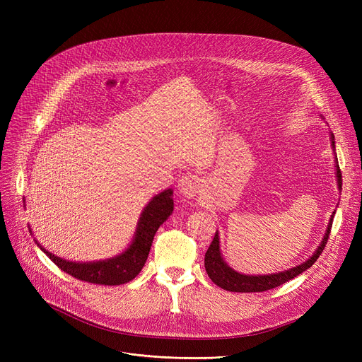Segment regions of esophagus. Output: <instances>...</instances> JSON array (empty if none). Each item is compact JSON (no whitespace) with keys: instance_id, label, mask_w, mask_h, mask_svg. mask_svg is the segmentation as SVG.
I'll use <instances>...</instances> for the list:
<instances>
[{"instance_id":"esophagus-1","label":"esophagus","mask_w":362,"mask_h":362,"mask_svg":"<svg viewBox=\"0 0 362 362\" xmlns=\"http://www.w3.org/2000/svg\"><path fill=\"white\" fill-rule=\"evenodd\" d=\"M177 191L185 198H194L199 192V179L194 175H185L177 183Z\"/></svg>"}]
</instances>
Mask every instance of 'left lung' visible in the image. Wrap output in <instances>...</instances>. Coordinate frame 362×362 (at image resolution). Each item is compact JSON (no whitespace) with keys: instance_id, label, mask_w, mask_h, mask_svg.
I'll use <instances>...</instances> for the list:
<instances>
[{"instance_id":"8db88e82","label":"left lung","mask_w":362,"mask_h":362,"mask_svg":"<svg viewBox=\"0 0 362 362\" xmlns=\"http://www.w3.org/2000/svg\"><path fill=\"white\" fill-rule=\"evenodd\" d=\"M330 142H332V149L334 154V163H336V179H337V189L341 191V173L340 168L337 164V156H336V146H334V135L330 132ZM336 214V210L332 213L327 229L325 236H322L320 245L317 246V250L314 251V254L307 259L303 261L292 269L283 270L279 273H272V274H243L239 273L236 270H233L229 264H227L221 255V250H220V236L218 232H216L214 239L210 245V248L205 252V272L208 274L218 288L229 291V292H264V291H270L273 288L280 286V284L286 283L292 279H295L296 276H299L300 273H303L305 270H308L311 265L317 261V258L321 255L322 250L327 243L329 235H330V229H332V223H333V217Z\"/></svg>"}]
</instances>
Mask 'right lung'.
Instances as JSON below:
<instances>
[{
	"label": "right lung",
	"mask_w": 362,
	"mask_h": 362,
	"mask_svg": "<svg viewBox=\"0 0 362 362\" xmlns=\"http://www.w3.org/2000/svg\"><path fill=\"white\" fill-rule=\"evenodd\" d=\"M23 202L26 201L23 199ZM173 189H164L163 192L152 197L141 213L130 245L122 254L107 259L88 262L69 261L47 251L36 239L35 243L40 246L44 254H47V257H49L57 267H60L63 272L76 279L95 284H105V286L124 284L141 273L146 262L152 239H154L158 227L173 213ZM29 232L32 235L30 226Z\"/></svg>",
	"instance_id": "right-lung-1"
}]
</instances>
